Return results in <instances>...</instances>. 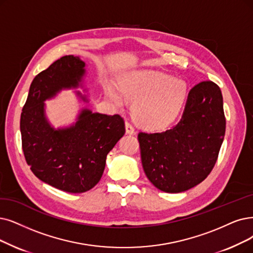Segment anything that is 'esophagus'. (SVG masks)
Returning a JSON list of instances; mask_svg holds the SVG:
<instances>
[{"instance_id":"34e87169","label":"esophagus","mask_w":253,"mask_h":253,"mask_svg":"<svg viewBox=\"0 0 253 253\" xmlns=\"http://www.w3.org/2000/svg\"><path fill=\"white\" fill-rule=\"evenodd\" d=\"M126 130L127 134H130V135L135 134V128L132 126V124L128 123V121H126Z\"/></svg>"}]
</instances>
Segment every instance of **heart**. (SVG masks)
<instances>
[{
	"label": "heart",
	"instance_id": "obj_1",
	"mask_svg": "<svg viewBox=\"0 0 253 253\" xmlns=\"http://www.w3.org/2000/svg\"><path fill=\"white\" fill-rule=\"evenodd\" d=\"M119 90L125 98L134 100L132 114L136 123L148 129L168 126L178 114L187 93L184 82L149 70L126 75ZM106 91L115 105H123L124 98L114 85L109 84Z\"/></svg>",
	"mask_w": 253,
	"mask_h": 253
}]
</instances>
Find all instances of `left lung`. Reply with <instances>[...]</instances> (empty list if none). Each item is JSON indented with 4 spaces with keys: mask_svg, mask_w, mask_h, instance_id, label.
<instances>
[{
    "mask_svg": "<svg viewBox=\"0 0 253 253\" xmlns=\"http://www.w3.org/2000/svg\"><path fill=\"white\" fill-rule=\"evenodd\" d=\"M225 124L219 86L211 81L195 85L175 126L165 132L138 134L150 183L167 193H179L205 180L216 164Z\"/></svg>",
    "mask_w": 253,
    "mask_h": 253,
    "instance_id": "left-lung-1",
    "label": "left lung"
}]
</instances>
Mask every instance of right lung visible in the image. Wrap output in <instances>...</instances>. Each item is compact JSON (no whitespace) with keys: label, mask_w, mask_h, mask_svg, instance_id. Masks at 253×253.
Segmentation results:
<instances>
[{"label":"right lung","mask_w":253,"mask_h":253,"mask_svg":"<svg viewBox=\"0 0 253 253\" xmlns=\"http://www.w3.org/2000/svg\"><path fill=\"white\" fill-rule=\"evenodd\" d=\"M84 67L85 62L73 55L50 64L34 78L21 115L22 145L30 169L45 184L69 193H83L98 183L107 155L126 133L120 115L89 109L81 111L70 126L56 129L48 124L43 102L62 89L78 87Z\"/></svg>","instance_id":"add662e5"}]
</instances>
